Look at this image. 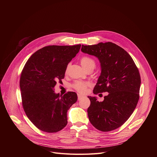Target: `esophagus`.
<instances>
[{
    "instance_id": "1",
    "label": "esophagus",
    "mask_w": 157,
    "mask_h": 157,
    "mask_svg": "<svg viewBox=\"0 0 157 157\" xmlns=\"http://www.w3.org/2000/svg\"><path fill=\"white\" fill-rule=\"evenodd\" d=\"M83 98H84L83 96H82V95H81V94H78V99L79 101L81 100V99H82Z\"/></svg>"
}]
</instances>
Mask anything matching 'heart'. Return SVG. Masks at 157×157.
I'll use <instances>...</instances> for the list:
<instances>
[{
    "label": "heart",
    "instance_id": "heart-1",
    "mask_svg": "<svg viewBox=\"0 0 157 157\" xmlns=\"http://www.w3.org/2000/svg\"><path fill=\"white\" fill-rule=\"evenodd\" d=\"M81 64L83 68L86 70L87 68L91 66H95V61L91 58L89 56H83L81 58ZM68 70V66H67L66 71ZM90 85L89 82L81 81H76L73 85L74 89H75L77 91L80 93H84L86 92V89Z\"/></svg>",
    "mask_w": 157,
    "mask_h": 157
}]
</instances>
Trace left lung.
I'll use <instances>...</instances> for the list:
<instances>
[{
	"mask_svg": "<svg viewBox=\"0 0 157 157\" xmlns=\"http://www.w3.org/2000/svg\"><path fill=\"white\" fill-rule=\"evenodd\" d=\"M82 52L97 57L101 73L93 93H109L102 102L88 96L89 120L98 130L109 132L122 125L136 109L139 99L141 79L130 55L112 42L82 45Z\"/></svg>",
	"mask_w": 157,
	"mask_h": 157,
	"instance_id": "left-lung-1",
	"label": "left lung"
}]
</instances>
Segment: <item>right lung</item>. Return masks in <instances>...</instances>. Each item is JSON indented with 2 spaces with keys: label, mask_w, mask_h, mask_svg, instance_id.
Returning <instances> with one entry per match:
<instances>
[{
  "label": "right lung",
  "mask_w": 157,
  "mask_h": 157,
  "mask_svg": "<svg viewBox=\"0 0 157 157\" xmlns=\"http://www.w3.org/2000/svg\"><path fill=\"white\" fill-rule=\"evenodd\" d=\"M81 44L50 45L34 53L21 71L20 87L22 105L30 121L40 130L57 132L68 123L67 112L78 99L75 92L56 94L54 87L64 78L68 63Z\"/></svg>",
  "instance_id": "1"
}]
</instances>
